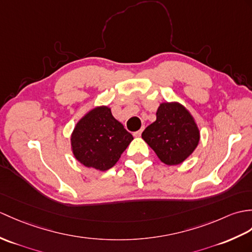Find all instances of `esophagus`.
Instances as JSON below:
<instances>
[{
  "label": "esophagus",
  "mask_w": 252,
  "mask_h": 252,
  "mask_svg": "<svg viewBox=\"0 0 252 252\" xmlns=\"http://www.w3.org/2000/svg\"><path fill=\"white\" fill-rule=\"evenodd\" d=\"M144 128V127H143ZM142 132H143V130H139V131H136V132H134V134L133 135L135 136V137H139L140 135H142Z\"/></svg>",
  "instance_id": "esophagus-1"
}]
</instances>
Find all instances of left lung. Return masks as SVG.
I'll return each mask as SVG.
<instances>
[{
    "label": "left lung",
    "instance_id": "8db88e82",
    "mask_svg": "<svg viewBox=\"0 0 252 252\" xmlns=\"http://www.w3.org/2000/svg\"><path fill=\"white\" fill-rule=\"evenodd\" d=\"M156 115V121L145 128L142 137L164 164H180L200 143L195 119L178 102L161 103Z\"/></svg>",
    "mask_w": 252,
    "mask_h": 252
}]
</instances>
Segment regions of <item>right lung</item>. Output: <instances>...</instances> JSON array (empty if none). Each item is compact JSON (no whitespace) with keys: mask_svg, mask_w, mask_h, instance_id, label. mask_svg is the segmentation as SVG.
Wrapping results in <instances>:
<instances>
[{"mask_svg":"<svg viewBox=\"0 0 252 252\" xmlns=\"http://www.w3.org/2000/svg\"><path fill=\"white\" fill-rule=\"evenodd\" d=\"M133 140L124 125L114 118L107 105L95 106L76 124L71 134L75 159L88 168L107 171Z\"/></svg>","mask_w":252,"mask_h":252,"instance_id":"add662e5","label":"right lung"}]
</instances>
